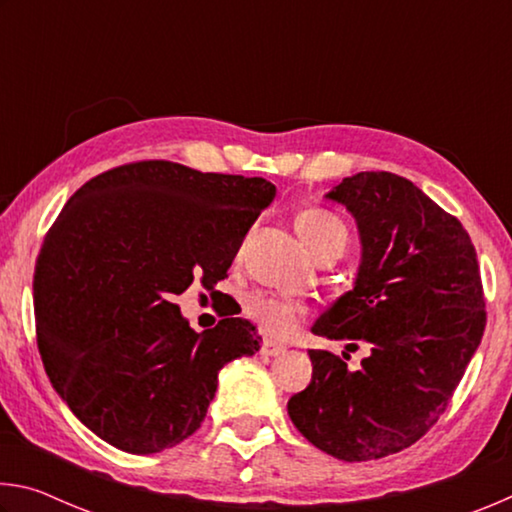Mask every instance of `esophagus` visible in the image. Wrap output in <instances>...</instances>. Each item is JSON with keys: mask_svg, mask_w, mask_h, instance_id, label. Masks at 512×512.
I'll use <instances>...</instances> for the list:
<instances>
[{"mask_svg": "<svg viewBox=\"0 0 512 512\" xmlns=\"http://www.w3.org/2000/svg\"><path fill=\"white\" fill-rule=\"evenodd\" d=\"M284 352H287V345L275 343L271 339H266L262 343V354H266V357H280V354H284Z\"/></svg>", "mask_w": 512, "mask_h": 512, "instance_id": "1", "label": "esophagus"}]
</instances>
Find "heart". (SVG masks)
<instances>
[{
  "mask_svg": "<svg viewBox=\"0 0 512 512\" xmlns=\"http://www.w3.org/2000/svg\"><path fill=\"white\" fill-rule=\"evenodd\" d=\"M298 232L314 255L320 253L327 244H332V241H343L345 244V239H348V232H345L341 219H336L327 210L302 212L298 216ZM244 309L268 336H275V339H287V336L296 332L302 318L307 316L305 305H300L298 300L275 296V293L266 291L250 293L244 302Z\"/></svg>",
  "mask_w": 512,
  "mask_h": 512,
  "instance_id": "obj_1",
  "label": "heart"
}]
</instances>
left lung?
Listing matches in <instances>:
<instances>
[{
    "mask_svg": "<svg viewBox=\"0 0 512 512\" xmlns=\"http://www.w3.org/2000/svg\"><path fill=\"white\" fill-rule=\"evenodd\" d=\"M325 198L357 221L361 264L311 332L370 354L350 370L348 352L309 350L311 381L287 409L325 454L375 461L420 440L452 400L485 329L479 262L461 221L395 173L361 171Z\"/></svg>",
    "mask_w": 512,
    "mask_h": 512,
    "instance_id": "8db88e82",
    "label": "left lung"
}]
</instances>
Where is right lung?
<instances>
[{
  "mask_svg": "<svg viewBox=\"0 0 512 512\" xmlns=\"http://www.w3.org/2000/svg\"><path fill=\"white\" fill-rule=\"evenodd\" d=\"M275 198L264 178L146 160L110 169L65 203L33 275L38 350L76 418L128 454L201 427L219 370L262 343L246 318L196 334L173 298L228 277Z\"/></svg>",
  "mask_w": 512,
  "mask_h": 512,
  "instance_id": "add662e5",
  "label": "right lung"
}]
</instances>
